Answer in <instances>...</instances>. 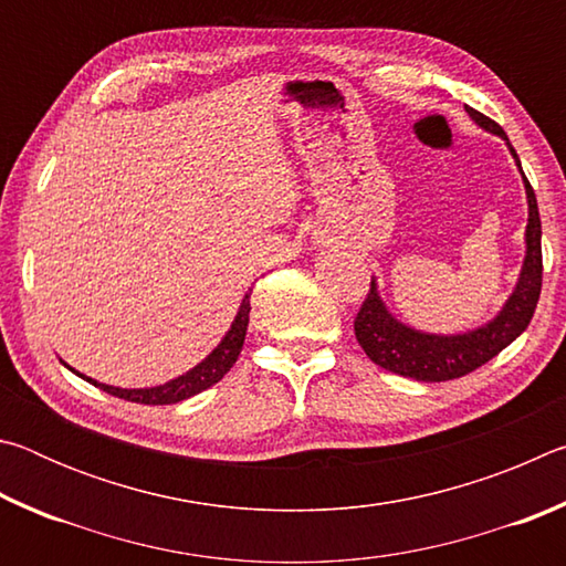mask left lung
I'll list each match as a JSON object with an SVG mask.
<instances>
[{
    "label": "left lung",
    "instance_id": "1",
    "mask_svg": "<svg viewBox=\"0 0 566 566\" xmlns=\"http://www.w3.org/2000/svg\"><path fill=\"white\" fill-rule=\"evenodd\" d=\"M479 127L490 129L506 139L504 129L494 119L484 117L482 112L467 107ZM510 145V139H506ZM516 159V167L522 169L520 157L510 145ZM524 177V171H522ZM526 202H530V224H526V256L524 266L516 282V290L504 304V310L496 317L467 334H454V337H437V334H424L397 322L385 310L377 284H369V292L364 296L357 317H354V334H357L359 347L367 352V357L379 364L381 369L395 371V375L417 379V381H449L459 379L482 367V364L496 357L504 347L520 337L530 327L534 317L536 302L542 292V222L539 209H536V197L524 177Z\"/></svg>",
    "mask_w": 566,
    "mask_h": 566
}]
</instances>
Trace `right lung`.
I'll use <instances>...</instances> for the list:
<instances>
[{"label":"right lung","mask_w":566,"mask_h":566,"mask_svg":"<svg viewBox=\"0 0 566 566\" xmlns=\"http://www.w3.org/2000/svg\"><path fill=\"white\" fill-rule=\"evenodd\" d=\"M249 294H252V292L244 294L242 306H239L237 317L232 322V329H229L227 337L219 342V347L212 354H209L205 361H199L195 369H189L187 375L167 381V385L151 387V389H119V387L99 385V381H94V379L84 377V375L82 377L87 379L90 385L107 391V395L127 399V401H137V405H177V401H181V399L195 397V395H199V391H205L212 385H217V381L234 367L239 352H242V347H244L249 310H252V304H249ZM76 375H80V371H76Z\"/></svg>","instance_id":"right-lung-1"}]
</instances>
